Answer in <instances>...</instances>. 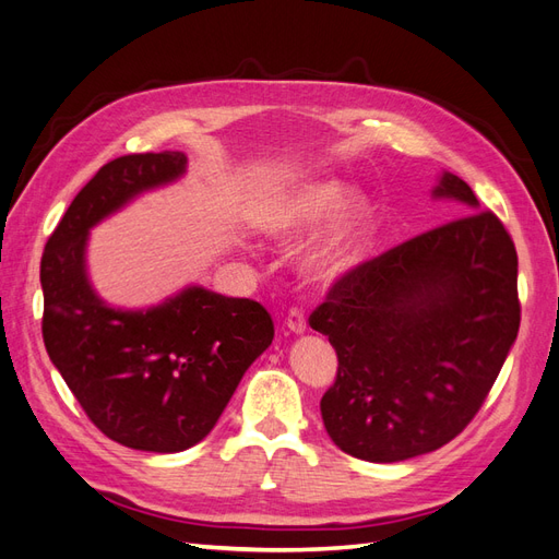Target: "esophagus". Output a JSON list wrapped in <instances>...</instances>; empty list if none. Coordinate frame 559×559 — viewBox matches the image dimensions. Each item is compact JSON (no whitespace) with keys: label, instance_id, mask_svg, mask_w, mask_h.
<instances>
[{"label":"esophagus","instance_id":"obj_1","mask_svg":"<svg viewBox=\"0 0 559 559\" xmlns=\"http://www.w3.org/2000/svg\"><path fill=\"white\" fill-rule=\"evenodd\" d=\"M285 325H288L295 335H302V333L307 331L305 311H302V309H297V307H293V309L288 311V319H285Z\"/></svg>","mask_w":559,"mask_h":559}]
</instances>
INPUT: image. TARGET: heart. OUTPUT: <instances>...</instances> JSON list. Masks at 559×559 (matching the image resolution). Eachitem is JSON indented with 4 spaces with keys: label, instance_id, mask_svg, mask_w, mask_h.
Returning <instances> with one entry per match:
<instances>
[{
    "label": "heart",
    "instance_id": "heart-1",
    "mask_svg": "<svg viewBox=\"0 0 559 559\" xmlns=\"http://www.w3.org/2000/svg\"><path fill=\"white\" fill-rule=\"evenodd\" d=\"M325 224L323 231L299 257V271L313 283H335L361 260L373 217L368 200L347 193L335 179H311L293 186L257 212V231L274 240H293Z\"/></svg>",
    "mask_w": 559,
    "mask_h": 559
}]
</instances>
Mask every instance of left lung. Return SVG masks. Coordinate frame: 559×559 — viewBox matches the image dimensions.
Wrapping results in <instances>:
<instances>
[{"label": "left lung", "mask_w": 559, "mask_h": 559, "mask_svg": "<svg viewBox=\"0 0 559 559\" xmlns=\"http://www.w3.org/2000/svg\"><path fill=\"white\" fill-rule=\"evenodd\" d=\"M432 195L467 214L347 271L309 317L337 352L321 399L325 432L361 461H408L461 435L518 340V250L506 226L451 171Z\"/></svg>", "instance_id": "obj_1"}]
</instances>
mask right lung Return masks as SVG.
Listing matches in <instances>:
<instances>
[{"label": "right lung", "instance_id": "1", "mask_svg": "<svg viewBox=\"0 0 559 559\" xmlns=\"http://www.w3.org/2000/svg\"><path fill=\"white\" fill-rule=\"evenodd\" d=\"M181 151L122 155L75 195L41 254V337L102 432L136 451L179 453L217 425L274 340L269 311L189 285L148 309L110 307L87 276L90 231L143 191L183 177Z\"/></svg>", "mask_w": 559, "mask_h": 559}]
</instances>
